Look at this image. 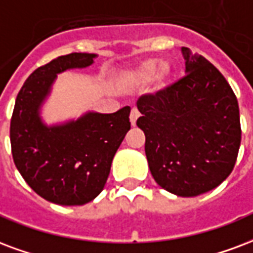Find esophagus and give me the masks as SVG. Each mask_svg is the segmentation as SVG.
I'll return each mask as SVG.
<instances>
[{"instance_id":"obj_1","label":"esophagus","mask_w":253,"mask_h":253,"mask_svg":"<svg viewBox=\"0 0 253 253\" xmlns=\"http://www.w3.org/2000/svg\"><path fill=\"white\" fill-rule=\"evenodd\" d=\"M139 118V111L136 108H132L131 112H130V122H131V126H135L136 119Z\"/></svg>"}]
</instances>
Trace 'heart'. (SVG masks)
<instances>
[{
  "label": "heart",
  "mask_w": 253,
  "mask_h": 253,
  "mask_svg": "<svg viewBox=\"0 0 253 253\" xmlns=\"http://www.w3.org/2000/svg\"><path fill=\"white\" fill-rule=\"evenodd\" d=\"M171 75L169 64H162L158 59H146L134 68L122 75V83L126 87H142L154 80L155 88L162 89Z\"/></svg>",
  "instance_id": "heart-1"
}]
</instances>
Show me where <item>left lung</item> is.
Masks as SVG:
<instances>
[{
	"label": "left lung",
	"mask_w": 253,
	"mask_h": 253,
	"mask_svg": "<svg viewBox=\"0 0 253 253\" xmlns=\"http://www.w3.org/2000/svg\"><path fill=\"white\" fill-rule=\"evenodd\" d=\"M182 79L142 95L136 126L145 132L151 175L161 188L194 197L232 173L241 142L236 95L221 72L182 46Z\"/></svg>",
	"instance_id": "obj_1"
}]
</instances>
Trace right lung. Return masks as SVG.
<instances>
[{"mask_svg": "<svg viewBox=\"0 0 253 253\" xmlns=\"http://www.w3.org/2000/svg\"><path fill=\"white\" fill-rule=\"evenodd\" d=\"M95 53H69L39 67L17 95L10 121L14 165L39 196L59 205H84L98 197L112 158L130 130V107L114 114L87 112L76 121L46 126L40 108L67 69L85 68Z\"/></svg>", "mask_w": 253, "mask_h": 253, "instance_id": "obj_1", "label": "right lung"}]
</instances>
